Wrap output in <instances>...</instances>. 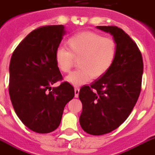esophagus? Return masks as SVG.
Returning a JSON list of instances; mask_svg holds the SVG:
<instances>
[{"label":"esophagus","mask_w":155,"mask_h":155,"mask_svg":"<svg viewBox=\"0 0 155 155\" xmlns=\"http://www.w3.org/2000/svg\"><path fill=\"white\" fill-rule=\"evenodd\" d=\"M79 91H80V89L78 87H77V88L74 89V95H75V98H78V94H79Z\"/></svg>","instance_id":"34e87169"}]
</instances>
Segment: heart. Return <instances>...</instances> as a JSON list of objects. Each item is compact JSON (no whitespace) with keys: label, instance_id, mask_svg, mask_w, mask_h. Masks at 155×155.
I'll return each mask as SVG.
<instances>
[{"label":"heart","instance_id":"heart-1","mask_svg":"<svg viewBox=\"0 0 155 155\" xmlns=\"http://www.w3.org/2000/svg\"><path fill=\"white\" fill-rule=\"evenodd\" d=\"M68 49L59 48L55 52L56 66L61 72L69 73L78 61L76 71L66 77V81L74 86L87 83L97 79L111 69L117 55V43L111 38H105L94 32H82L67 41Z\"/></svg>","mask_w":155,"mask_h":155}]
</instances>
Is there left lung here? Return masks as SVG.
<instances>
[{
    "label": "left lung",
    "instance_id": "obj_1",
    "mask_svg": "<svg viewBox=\"0 0 155 155\" xmlns=\"http://www.w3.org/2000/svg\"><path fill=\"white\" fill-rule=\"evenodd\" d=\"M117 43V55L109 71L79 91L82 104L79 122L84 131L103 135L117 129L133 111L140 95L143 60L136 43L115 26H99Z\"/></svg>",
    "mask_w": 155,
    "mask_h": 155
}]
</instances>
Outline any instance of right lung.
Listing matches in <instances>:
<instances>
[{"label": "right lung", "mask_w": 155, "mask_h": 155, "mask_svg": "<svg viewBox=\"0 0 155 155\" xmlns=\"http://www.w3.org/2000/svg\"><path fill=\"white\" fill-rule=\"evenodd\" d=\"M65 33L63 25L32 31L18 45L9 64V93L17 116L27 128L48 134L58 128L64 106L74 97V86L63 81L55 52Z\"/></svg>", "instance_id": "obj_1"}]
</instances>
